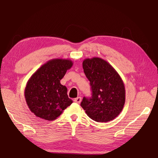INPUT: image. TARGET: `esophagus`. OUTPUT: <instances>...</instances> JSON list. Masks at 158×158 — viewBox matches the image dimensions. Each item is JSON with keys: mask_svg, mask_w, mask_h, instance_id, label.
<instances>
[{"mask_svg": "<svg viewBox=\"0 0 158 158\" xmlns=\"http://www.w3.org/2000/svg\"><path fill=\"white\" fill-rule=\"evenodd\" d=\"M74 102H75L76 103L79 104L80 102H81V97H77V98L74 99Z\"/></svg>", "mask_w": 158, "mask_h": 158, "instance_id": "1", "label": "esophagus"}]
</instances>
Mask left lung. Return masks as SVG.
Here are the masks:
<instances>
[{"label": "left lung", "instance_id": "left-lung-1", "mask_svg": "<svg viewBox=\"0 0 158 158\" xmlns=\"http://www.w3.org/2000/svg\"><path fill=\"white\" fill-rule=\"evenodd\" d=\"M83 69L90 82L92 96L83 97L82 108L96 122L114 119L125 104V86L120 75L108 62L97 57L83 60Z\"/></svg>", "mask_w": 158, "mask_h": 158}]
</instances>
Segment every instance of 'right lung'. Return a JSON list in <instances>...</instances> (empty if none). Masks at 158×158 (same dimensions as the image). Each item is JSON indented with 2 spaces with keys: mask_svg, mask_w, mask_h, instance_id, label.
Instances as JSON below:
<instances>
[{
  "mask_svg": "<svg viewBox=\"0 0 158 158\" xmlns=\"http://www.w3.org/2000/svg\"><path fill=\"white\" fill-rule=\"evenodd\" d=\"M73 61L54 58L36 70L26 83L24 96L31 111L45 120L57 119L73 103L67 95V88L60 83Z\"/></svg>",
  "mask_w": 158,
  "mask_h": 158,
  "instance_id": "add662e5",
  "label": "right lung"
}]
</instances>
